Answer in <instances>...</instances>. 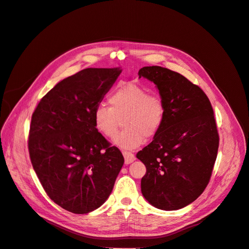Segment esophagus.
<instances>
[{"label": "esophagus", "instance_id": "34e87169", "mask_svg": "<svg viewBox=\"0 0 249 249\" xmlns=\"http://www.w3.org/2000/svg\"><path fill=\"white\" fill-rule=\"evenodd\" d=\"M124 163L125 164H131L132 162L135 161V158L134 154H132L131 152H124Z\"/></svg>", "mask_w": 249, "mask_h": 249}]
</instances>
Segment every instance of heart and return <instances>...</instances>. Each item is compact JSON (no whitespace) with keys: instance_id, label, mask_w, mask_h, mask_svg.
I'll return each instance as SVG.
<instances>
[{"instance_id":"1","label":"heart","mask_w":249,"mask_h":249,"mask_svg":"<svg viewBox=\"0 0 249 249\" xmlns=\"http://www.w3.org/2000/svg\"><path fill=\"white\" fill-rule=\"evenodd\" d=\"M110 107L96 106L92 122L96 132L111 139L116 135L119 119L123 120L124 131L114 139L123 149H134L158 134L163 125L166 106L157 93H148L147 89L135 82H124L108 95Z\"/></svg>"}]
</instances>
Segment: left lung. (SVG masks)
<instances>
[{"instance_id": "1", "label": "left lung", "mask_w": 249, "mask_h": 249, "mask_svg": "<svg viewBox=\"0 0 249 249\" xmlns=\"http://www.w3.org/2000/svg\"><path fill=\"white\" fill-rule=\"evenodd\" d=\"M138 76L155 83L166 106L160 131L136 156L146 167L141 192L158 209H182L212 176L219 146L212 105L200 87L165 67H142Z\"/></svg>"}]
</instances>
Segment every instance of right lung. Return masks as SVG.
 <instances>
[{
    "label": "right lung",
    "mask_w": 249,
    "mask_h": 249,
    "mask_svg": "<svg viewBox=\"0 0 249 249\" xmlns=\"http://www.w3.org/2000/svg\"><path fill=\"white\" fill-rule=\"evenodd\" d=\"M122 72L85 69L59 82L34 110L29 132L32 166L48 196L64 210L87 214L112 192L124 159L96 132L92 113Z\"/></svg>",
    "instance_id": "right-lung-1"
}]
</instances>
